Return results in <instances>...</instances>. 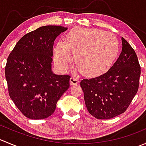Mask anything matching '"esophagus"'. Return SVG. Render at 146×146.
<instances>
[{
    "label": "esophagus",
    "instance_id": "1",
    "mask_svg": "<svg viewBox=\"0 0 146 146\" xmlns=\"http://www.w3.org/2000/svg\"><path fill=\"white\" fill-rule=\"evenodd\" d=\"M79 80L76 77H71L70 78V85H77L78 83Z\"/></svg>",
    "mask_w": 146,
    "mask_h": 146
}]
</instances>
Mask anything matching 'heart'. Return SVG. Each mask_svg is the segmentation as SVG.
<instances>
[{"instance_id":"obj_1","label":"heart","mask_w":146,"mask_h":146,"mask_svg":"<svg viewBox=\"0 0 146 146\" xmlns=\"http://www.w3.org/2000/svg\"><path fill=\"white\" fill-rule=\"evenodd\" d=\"M117 36L96 29L77 28L67 34L65 42H58L54 48V61L61 70H66L72 60L85 75L97 76L106 73L112 66L119 54Z\"/></svg>"}]
</instances>
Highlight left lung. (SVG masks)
<instances>
[{"mask_svg": "<svg viewBox=\"0 0 146 146\" xmlns=\"http://www.w3.org/2000/svg\"><path fill=\"white\" fill-rule=\"evenodd\" d=\"M122 51L107 73L80 85L88 111L95 118L110 119L124 112L136 95L141 66L134 49L121 38Z\"/></svg>", "mask_w": 146, "mask_h": 146, "instance_id": "obj_1", "label": "left lung"}]
</instances>
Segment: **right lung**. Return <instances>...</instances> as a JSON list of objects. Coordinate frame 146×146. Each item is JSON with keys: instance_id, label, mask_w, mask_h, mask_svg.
Wrapping results in <instances>:
<instances>
[{"instance_id": "add662e5", "label": "right lung", "mask_w": 146, "mask_h": 146, "mask_svg": "<svg viewBox=\"0 0 146 146\" xmlns=\"http://www.w3.org/2000/svg\"><path fill=\"white\" fill-rule=\"evenodd\" d=\"M67 27L43 26L17 42L5 68L10 98L27 118L43 119L54 112L57 102L70 86L69 75L51 70L56 38Z\"/></svg>"}]
</instances>
